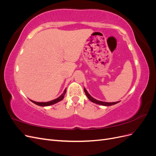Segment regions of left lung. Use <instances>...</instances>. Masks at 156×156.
I'll return each mask as SVG.
<instances>
[{
  "instance_id": "left-lung-1",
  "label": "left lung",
  "mask_w": 156,
  "mask_h": 156,
  "mask_svg": "<svg viewBox=\"0 0 156 156\" xmlns=\"http://www.w3.org/2000/svg\"><path fill=\"white\" fill-rule=\"evenodd\" d=\"M84 92H85V94H86L87 98L89 99V100L91 101L93 103H96V104H98V105H104V106H111V105H112L116 104V103H118L119 102V101H116V102H112V103H108V102H104V101H99V100H96V99H94V98H92L90 95V94H88V92H87V90L84 88Z\"/></svg>"
}]
</instances>
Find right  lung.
<instances>
[{"instance_id": "1", "label": "right lung", "mask_w": 156, "mask_h": 156, "mask_svg": "<svg viewBox=\"0 0 156 156\" xmlns=\"http://www.w3.org/2000/svg\"><path fill=\"white\" fill-rule=\"evenodd\" d=\"M66 92V88L64 90V92L62 94V95H61L60 96H59L58 98L55 99V100H53L52 101H48V102H36V101H32V100H30L32 103H35L36 105H37L39 106H43V107H45V106H49V105H53V104H55V103L59 102L60 101L62 100L64 98V95Z\"/></svg>"}]
</instances>
